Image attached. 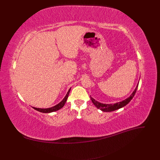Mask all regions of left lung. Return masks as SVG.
<instances>
[{"mask_svg":"<svg viewBox=\"0 0 160 160\" xmlns=\"http://www.w3.org/2000/svg\"><path fill=\"white\" fill-rule=\"evenodd\" d=\"M138 87V84L137 85L135 90L133 91L132 95H131L129 98H128L127 99H125L122 101H119V102L115 103L113 104H105V103H100V102H99V101H96L93 98H91V99L92 101V102H93V103L95 105V107L98 109H99L102 111H104V112H110V111H113L115 110L119 109L120 108H122L123 107H124V106L128 104L130 102V101L132 100L134 97V95L135 94V92H136V91H137Z\"/></svg>","mask_w":160,"mask_h":160,"instance_id":"8db88e82","label":"left lung"}]
</instances>
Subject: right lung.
Wrapping results in <instances>:
<instances>
[{"mask_svg":"<svg viewBox=\"0 0 160 160\" xmlns=\"http://www.w3.org/2000/svg\"><path fill=\"white\" fill-rule=\"evenodd\" d=\"M70 91H71V88L69 89L68 92H67V93L66 94V95H65V98H63V99H62L60 103L55 105V106H53V107L49 108H33L35 109V110L38 111H40V112H41V113H52V112H54V111L59 110L60 109H61L62 107H63L64 105L65 104L66 101L67 100V98H68V96H69Z\"/></svg>","mask_w":160,"mask_h":160,"instance_id":"right-lung-1","label":"right lung"}]
</instances>
